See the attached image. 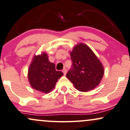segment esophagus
<instances>
[{"mask_svg":"<svg viewBox=\"0 0 130 130\" xmlns=\"http://www.w3.org/2000/svg\"><path fill=\"white\" fill-rule=\"evenodd\" d=\"M62 72H63L64 75H66V74H67V70L66 69H64L62 70Z\"/></svg>","mask_w":130,"mask_h":130,"instance_id":"esophagus-1","label":"esophagus"}]
</instances>
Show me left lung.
Segmentation results:
<instances>
[{"instance_id": "8db88e82", "label": "left lung", "mask_w": 130, "mask_h": 130, "mask_svg": "<svg viewBox=\"0 0 130 130\" xmlns=\"http://www.w3.org/2000/svg\"><path fill=\"white\" fill-rule=\"evenodd\" d=\"M72 69L66 77L81 92L94 89L100 84L104 68L95 54L86 44L78 43L70 52Z\"/></svg>"}]
</instances>
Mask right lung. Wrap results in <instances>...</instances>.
<instances>
[{"instance_id": "right-lung-1", "label": "right lung", "mask_w": 130, "mask_h": 130, "mask_svg": "<svg viewBox=\"0 0 130 130\" xmlns=\"http://www.w3.org/2000/svg\"><path fill=\"white\" fill-rule=\"evenodd\" d=\"M63 75L56 71L55 64L49 61L47 53L34 55L28 70V79L33 89L44 94L52 91L59 78Z\"/></svg>"}]
</instances>
